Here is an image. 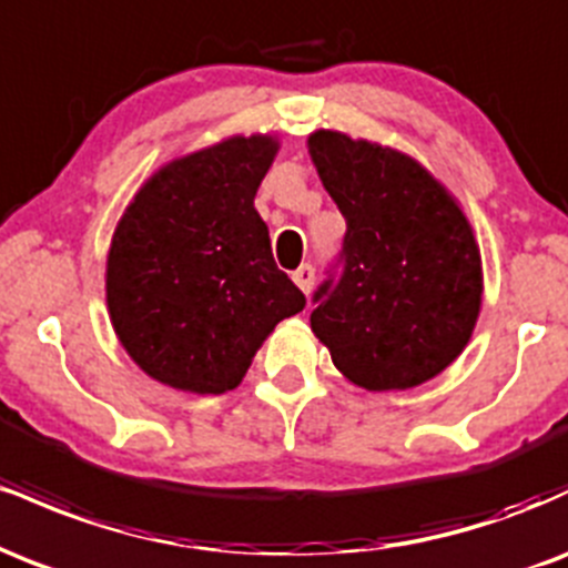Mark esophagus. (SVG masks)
Wrapping results in <instances>:
<instances>
[{"instance_id":"34e87169","label":"esophagus","mask_w":568,"mask_h":568,"mask_svg":"<svg viewBox=\"0 0 568 568\" xmlns=\"http://www.w3.org/2000/svg\"><path fill=\"white\" fill-rule=\"evenodd\" d=\"M293 283H296L304 293H310L312 285H315V266L312 264L298 266V270L293 272Z\"/></svg>"}]
</instances>
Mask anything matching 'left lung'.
<instances>
[{
	"instance_id": "obj_1",
	"label": "left lung",
	"mask_w": 568,
	"mask_h": 568,
	"mask_svg": "<svg viewBox=\"0 0 568 568\" xmlns=\"http://www.w3.org/2000/svg\"><path fill=\"white\" fill-rule=\"evenodd\" d=\"M310 154L347 221L312 296V331L357 387L433 379L467 347L480 312V253L465 213L395 149L317 130Z\"/></svg>"
}]
</instances>
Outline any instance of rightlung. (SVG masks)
I'll list each match as a JSON object with an SVG mask.
<instances>
[{
  "label": "right lung",
  "mask_w": 568,
  "mask_h": 568,
  "mask_svg": "<svg viewBox=\"0 0 568 568\" xmlns=\"http://www.w3.org/2000/svg\"><path fill=\"white\" fill-rule=\"evenodd\" d=\"M277 154L270 135L168 162L116 226L106 302L122 347L152 379L200 395L243 382L272 328L304 310L253 207Z\"/></svg>",
  "instance_id": "right-lung-1"
}]
</instances>
